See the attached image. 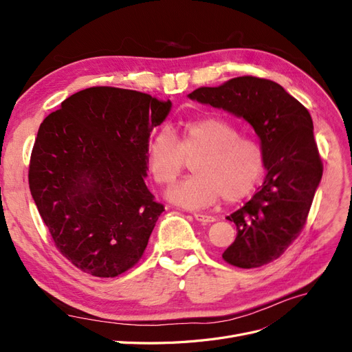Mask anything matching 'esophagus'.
<instances>
[{
	"label": "esophagus",
	"instance_id": "esophagus-1",
	"mask_svg": "<svg viewBox=\"0 0 352 352\" xmlns=\"http://www.w3.org/2000/svg\"><path fill=\"white\" fill-rule=\"evenodd\" d=\"M194 217L195 220H198L199 223H202V225H207V223H212L216 221V219L212 216H208V214H202V212H194Z\"/></svg>",
	"mask_w": 352,
	"mask_h": 352
}]
</instances>
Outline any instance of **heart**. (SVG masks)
Returning <instances> with one entry per match:
<instances>
[{
  "instance_id": "heart-1",
  "label": "heart",
  "mask_w": 352,
  "mask_h": 352,
  "mask_svg": "<svg viewBox=\"0 0 352 352\" xmlns=\"http://www.w3.org/2000/svg\"><path fill=\"white\" fill-rule=\"evenodd\" d=\"M192 160L194 175L170 189L168 198L188 208H204L223 197L247 198L264 170L261 145L241 136L238 127L219 116H202L180 124L176 138L162 131L146 145L148 170L160 186H170Z\"/></svg>"
}]
</instances>
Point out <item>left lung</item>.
I'll return each instance as SVG.
<instances>
[{"label":"left lung","mask_w":352,"mask_h":352,"mask_svg":"<svg viewBox=\"0 0 352 352\" xmlns=\"http://www.w3.org/2000/svg\"><path fill=\"white\" fill-rule=\"evenodd\" d=\"M189 98L243 117L260 138L267 168L254 197L228 216L236 239L223 260L254 269L279 258L305 226L323 175L310 113L279 83L255 76L201 87Z\"/></svg>","instance_id":"left-lung-1"}]
</instances>
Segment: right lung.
Here are the masks:
<instances>
[{"label": "right lung", "instance_id": "1", "mask_svg": "<svg viewBox=\"0 0 352 352\" xmlns=\"http://www.w3.org/2000/svg\"><path fill=\"white\" fill-rule=\"evenodd\" d=\"M172 107L150 94L92 87L41 123L29 189L74 267L116 278L142 258L164 206L148 190L146 145Z\"/></svg>", "mask_w": 352, "mask_h": 352}]
</instances>
